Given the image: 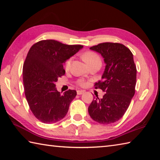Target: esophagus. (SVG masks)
Wrapping results in <instances>:
<instances>
[{"label": "esophagus", "instance_id": "esophagus-1", "mask_svg": "<svg viewBox=\"0 0 160 160\" xmlns=\"http://www.w3.org/2000/svg\"><path fill=\"white\" fill-rule=\"evenodd\" d=\"M84 92V90H78L77 91V94L78 95H81V94H82Z\"/></svg>", "mask_w": 160, "mask_h": 160}]
</instances>
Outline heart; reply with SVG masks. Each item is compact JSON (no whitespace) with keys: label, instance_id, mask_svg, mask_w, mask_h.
Here are the masks:
<instances>
[{"label":"heart","instance_id":"obj_1","mask_svg":"<svg viewBox=\"0 0 160 160\" xmlns=\"http://www.w3.org/2000/svg\"><path fill=\"white\" fill-rule=\"evenodd\" d=\"M82 58L84 62L89 67L96 63L101 64L102 62L100 56L97 53L93 52V51H87V52H84L82 53ZM71 62H72V58H68L65 61V62L64 64V67L66 71L69 69ZM77 84L80 86H84L86 84V82L82 79H80L77 80Z\"/></svg>","mask_w":160,"mask_h":160}]
</instances>
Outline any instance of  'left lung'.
Masks as SVG:
<instances>
[{
    "label": "left lung",
    "mask_w": 160,
    "mask_h": 160,
    "mask_svg": "<svg viewBox=\"0 0 160 160\" xmlns=\"http://www.w3.org/2000/svg\"><path fill=\"white\" fill-rule=\"evenodd\" d=\"M104 58L106 67L95 89L106 92L88 108L91 118L102 124L118 121L124 115L135 92L137 69L131 50L117 42H103L90 47Z\"/></svg>",
    "instance_id": "obj_1"
}]
</instances>
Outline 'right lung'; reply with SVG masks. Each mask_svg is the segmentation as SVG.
<instances>
[{"label":"right lung","instance_id":"add662e5","mask_svg":"<svg viewBox=\"0 0 160 160\" xmlns=\"http://www.w3.org/2000/svg\"><path fill=\"white\" fill-rule=\"evenodd\" d=\"M82 47L43 40L29 50L22 69L24 89L30 109L39 121L52 124L67 115L77 92L69 89L62 94L55 83L65 73L63 62Z\"/></svg>","mask_w":160,"mask_h":160}]
</instances>
